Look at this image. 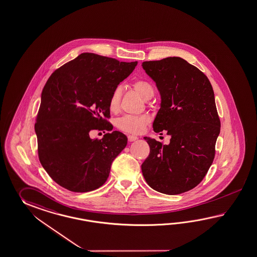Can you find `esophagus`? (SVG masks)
Returning a JSON list of instances; mask_svg holds the SVG:
<instances>
[{"label":"esophagus","instance_id":"1","mask_svg":"<svg viewBox=\"0 0 257 257\" xmlns=\"http://www.w3.org/2000/svg\"><path fill=\"white\" fill-rule=\"evenodd\" d=\"M138 137H135V136H131V135H129L128 136V141L129 142H133V141H136V140H138Z\"/></svg>","mask_w":257,"mask_h":257}]
</instances>
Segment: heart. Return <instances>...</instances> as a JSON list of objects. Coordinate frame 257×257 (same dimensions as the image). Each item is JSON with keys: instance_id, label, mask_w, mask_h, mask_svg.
<instances>
[{"instance_id": "1", "label": "heart", "mask_w": 257, "mask_h": 257, "mask_svg": "<svg viewBox=\"0 0 257 257\" xmlns=\"http://www.w3.org/2000/svg\"><path fill=\"white\" fill-rule=\"evenodd\" d=\"M136 92L140 94L145 99H149L154 94V88L151 83L144 80H138L133 83ZM122 95L121 87L115 88L108 101L109 109L115 112L119 109V103ZM150 117L147 115H125L117 120V127L119 130L137 135L144 131L146 126L150 122Z\"/></svg>"}]
</instances>
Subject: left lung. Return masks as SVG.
I'll use <instances>...</instances> for the list:
<instances>
[{
	"instance_id": "obj_1",
	"label": "left lung",
	"mask_w": 257,
	"mask_h": 257,
	"mask_svg": "<svg viewBox=\"0 0 257 257\" xmlns=\"http://www.w3.org/2000/svg\"><path fill=\"white\" fill-rule=\"evenodd\" d=\"M142 67L162 98L153 130L171 136L168 145L144 138L151 151L142 173L156 191L181 194L202 181L214 159L221 124L213 87L203 72L181 57L145 61Z\"/></svg>"
}]
</instances>
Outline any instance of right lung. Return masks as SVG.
Here are the masks:
<instances>
[{"label":"right lung","instance_id":"1","mask_svg":"<svg viewBox=\"0 0 257 257\" xmlns=\"http://www.w3.org/2000/svg\"><path fill=\"white\" fill-rule=\"evenodd\" d=\"M138 65L82 53L45 83L35 122L38 156L51 178L73 192H88L106 181L114 159L127 145L112 131L111 93ZM108 131L102 140L89 132Z\"/></svg>","mask_w":257,"mask_h":257}]
</instances>
